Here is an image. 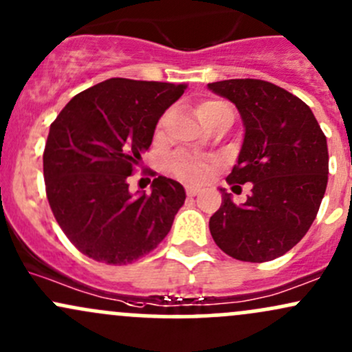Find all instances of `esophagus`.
<instances>
[{
  "mask_svg": "<svg viewBox=\"0 0 352 352\" xmlns=\"http://www.w3.org/2000/svg\"><path fill=\"white\" fill-rule=\"evenodd\" d=\"M185 190H187V195L188 197H195V195L200 194V188L192 187V185H187V188H185Z\"/></svg>",
  "mask_w": 352,
  "mask_h": 352,
  "instance_id": "34e87169",
  "label": "esophagus"
}]
</instances>
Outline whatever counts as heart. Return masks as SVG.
<instances>
[{"label": "heart", "instance_id": "b5f03b06", "mask_svg": "<svg viewBox=\"0 0 352 352\" xmlns=\"http://www.w3.org/2000/svg\"><path fill=\"white\" fill-rule=\"evenodd\" d=\"M222 107H226V103L217 102V100H207V102L200 103L199 108H197V115H199L200 122L204 125H207L210 122L212 117L217 113ZM165 122H167V115L158 122V130L164 129ZM170 170L175 173L180 179L187 180V182L192 184H202L208 180V177L212 175V172L215 170V162L207 160V158H195L190 155H184V153H179V155H173L170 158Z\"/></svg>", "mask_w": 352, "mask_h": 352}]
</instances>
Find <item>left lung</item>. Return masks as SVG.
I'll return each mask as SVG.
<instances>
[{
	"instance_id": "8db88e82",
	"label": "left lung",
	"mask_w": 352,
	"mask_h": 352,
	"mask_svg": "<svg viewBox=\"0 0 352 352\" xmlns=\"http://www.w3.org/2000/svg\"><path fill=\"white\" fill-rule=\"evenodd\" d=\"M230 100L244 123V142L227 182L252 184L242 206L222 192L210 234L227 256L267 262L284 256L318 215L329 173L326 135L306 103L277 85L241 78L208 83Z\"/></svg>"
}]
</instances>
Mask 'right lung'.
Listing matches in <instances>:
<instances>
[{
  "label": "right lung",
  "instance_id": "1",
  "mask_svg": "<svg viewBox=\"0 0 352 352\" xmlns=\"http://www.w3.org/2000/svg\"><path fill=\"white\" fill-rule=\"evenodd\" d=\"M185 85L110 78L75 95L50 126L46 197L73 245L98 262L125 265L165 239L184 206L177 180L158 175L152 194H130L129 177L152 145L158 118Z\"/></svg>",
  "mask_w": 352,
  "mask_h": 352
}]
</instances>
